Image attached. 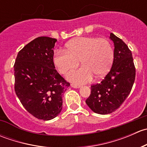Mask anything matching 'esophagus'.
I'll list each match as a JSON object with an SVG mask.
<instances>
[{
  "instance_id": "obj_1",
  "label": "esophagus",
  "mask_w": 147,
  "mask_h": 147,
  "mask_svg": "<svg viewBox=\"0 0 147 147\" xmlns=\"http://www.w3.org/2000/svg\"><path fill=\"white\" fill-rule=\"evenodd\" d=\"M71 87H73V88L78 89L80 87V85H79V84H71Z\"/></svg>"
}]
</instances>
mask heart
<instances>
[{"mask_svg": "<svg viewBox=\"0 0 147 147\" xmlns=\"http://www.w3.org/2000/svg\"><path fill=\"white\" fill-rule=\"evenodd\" d=\"M82 66L69 72L67 78L78 84L89 82L93 75L102 78L110 69L114 60V50L105 38L79 37L65 45V50L55 51L53 61L57 70L66 74L79 65Z\"/></svg>", "mask_w": 147, "mask_h": 147, "instance_id": "b5f03b06", "label": "heart"}]
</instances>
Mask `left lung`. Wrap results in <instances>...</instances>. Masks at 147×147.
<instances>
[{"label": "left lung", "mask_w": 147, "mask_h": 147, "mask_svg": "<svg viewBox=\"0 0 147 147\" xmlns=\"http://www.w3.org/2000/svg\"><path fill=\"white\" fill-rule=\"evenodd\" d=\"M109 38L115 45L112 68L101 82L91 86V94L85 101L93 112L100 115L112 113L121 106L131 92L136 75L128 46L113 33Z\"/></svg>", "instance_id": "8db88e82"}]
</instances>
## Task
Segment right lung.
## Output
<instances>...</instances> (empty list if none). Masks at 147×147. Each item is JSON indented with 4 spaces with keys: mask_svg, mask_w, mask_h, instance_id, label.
Segmentation results:
<instances>
[{
    "mask_svg": "<svg viewBox=\"0 0 147 147\" xmlns=\"http://www.w3.org/2000/svg\"><path fill=\"white\" fill-rule=\"evenodd\" d=\"M57 40L39 37L20 50L14 64L15 92L25 109L35 117L50 120L63 108V94L69 83L53 61Z\"/></svg>",
    "mask_w": 147,
    "mask_h": 147,
    "instance_id": "right-lung-1",
    "label": "right lung"
}]
</instances>
